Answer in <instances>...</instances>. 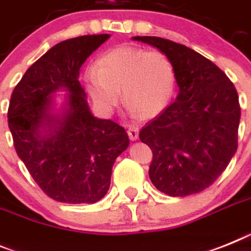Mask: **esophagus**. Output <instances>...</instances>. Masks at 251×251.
<instances>
[{"label":"esophagus","mask_w":251,"mask_h":251,"mask_svg":"<svg viewBox=\"0 0 251 251\" xmlns=\"http://www.w3.org/2000/svg\"><path fill=\"white\" fill-rule=\"evenodd\" d=\"M128 136H129V140L132 141H136L138 138V127L134 126V124H130L128 126Z\"/></svg>","instance_id":"obj_1"}]
</instances>
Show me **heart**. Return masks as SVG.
Wrapping results in <instances>:
<instances>
[{"label": "heart", "mask_w": 251, "mask_h": 251, "mask_svg": "<svg viewBox=\"0 0 251 251\" xmlns=\"http://www.w3.org/2000/svg\"><path fill=\"white\" fill-rule=\"evenodd\" d=\"M98 67L85 72L87 90L104 113H111L121 100L143 117H153L166 108L175 90L173 62L161 50L122 46L102 54Z\"/></svg>", "instance_id": "heart-1"}]
</instances>
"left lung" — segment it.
Returning a JSON list of instances; mask_svg holds the SVG:
<instances>
[{
  "instance_id": "1",
  "label": "left lung",
  "mask_w": 251,
  "mask_h": 251,
  "mask_svg": "<svg viewBox=\"0 0 251 251\" xmlns=\"http://www.w3.org/2000/svg\"><path fill=\"white\" fill-rule=\"evenodd\" d=\"M173 62L176 99L140 130L152 150L149 175L171 197L211 187L237 150L241 109L232 81L212 61L188 47L158 36H134Z\"/></svg>"
}]
</instances>
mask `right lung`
<instances>
[{"label": "right lung", "instance_id": "right-lung-1", "mask_svg": "<svg viewBox=\"0 0 251 251\" xmlns=\"http://www.w3.org/2000/svg\"><path fill=\"white\" fill-rule=\"evenodd\" d=\"M109 34L83 35L55 44L34 62L11 94L8 128L19 157L49 198L95 203L106 194L115 158L129 145L127 132L90 111L78 71ZM70 91L62 117L50 113L51 94Z\"/></svg>", "mask_w": 251, "mask_h": 251}]
</instances>
